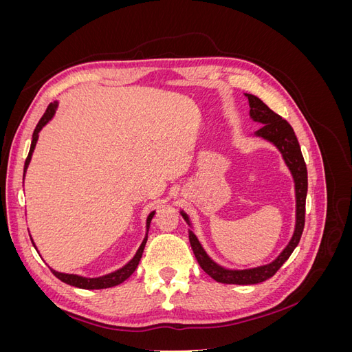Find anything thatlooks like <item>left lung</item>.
Here are the masks:
<instances>
[{"label": "left lung", "mask_w": 352, "mask_h": 352, "mask_svg": "<svg viewBox=\"0 0 352 352\" xmlns=\"http://www.w3.org/2000/svg\"><path fill=\"white\" fill-rule=\"evenodd\" d=\"M245 97L248 98L250 102V117L254 122L263 124L257 132H254V135L263 138L264 141H267L278 148L286 167L289 168V172L292 175L295 185V229L291 241L287 242L283 251L272 263L251 269H228L223 267V265H220L210 257L194 233L192 223H190L189 216L184 210L180 211V214H182V217L189 226V242L201 269L208 276H211L214 280L229 285H255L270 279L272 276L282 267V264L291 257V254L296 248L298 242L301 239L305 221V198L308 188L307 166L292 126L285 119H282L279 114H276L273 110H270L267 105H265L260 98L255 97V95L245 94Z\"/></svg>", "instance_id": "8db88e82"}]
</instances>
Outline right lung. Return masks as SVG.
Here are the masks:
<instances>
[{
	"label": "right lung",
	"mask_w": 352,
	"mask_h": 352,
	"mask_svg": "<svg viewBox=\"0 0 352 352\" xmlns=\"http://www.w3.org/2000/svg\"><path fill=\"white\" fill-rule=\"evenodd\" d=\"M58 107V102L54 101L51 102L48 105L47 111L44 113V116L41 117V120L38 122L35 131H34V135H32V144H30V150H29V154H28V158L25 162V170H23V179H25V175H26V170L29 167V163L32 160V154H34V150L36 146V142H38V138H39V132L42 131V127H44L52 117H54L56 114V110ZM155 214V211H151L150 214H148L146 217V233H145V238L142 241V243L140 245V248H138L136 254L133 255V258L126 263L123 267H120L119 270H114L109 274H104V276H100V278H83V276H79V274H69V273H61V272H56L54 269H51V272L54 273L56 278H58L61 282H65L67 285H72V286H76V287H80V289H105V287H113V286H117L123 283L127 278H131V274L136 270L138 264H140L141 261V257H142V252H144V248H145V243H146V239H148V230H150V225H151V220ZM32 239V238H30ZM32 243H34V247L36 248V245L34 242V239H32Z\"/></svg>",
	"instance_id": "right-lung-1"
}]
</instances>
